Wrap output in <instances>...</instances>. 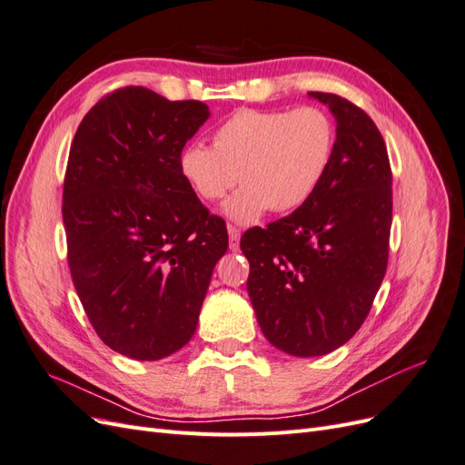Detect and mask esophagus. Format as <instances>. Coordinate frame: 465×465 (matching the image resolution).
<instances>
[{"instance_id": "obj_1", "label": "esophagus", "mask_w": 465, "mask_h": 465, "mask_svg": "<svg viewBox=\"0 0 465 465\" xmlns=\"http://www.w3.org/2000/svg\"><path fill=\"white\" fill-rule=\"evenodd\" d=\"M227 231H229V248L234 252L238 250V244H241V231L232 227V224H229Z\"/></svg>"}]
</instances>
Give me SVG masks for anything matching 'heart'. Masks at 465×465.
Here are the masks:
<instances>
[{
	"mask_svg": "<svg viewBox=\"0 0 465 465\" xmlns=\"http://www.w3.org/2000/svg\"><path fill=\"white\" fill-rule=\"evenodd\" d=\"M335 128L316 106L297 110H236L213 134V147L190 143L180 153V173L203 202H219L236 182L224 215L256 223L267 209L291 213L326 176Z\"/></svg>",
	"mask_w": 465,
	"mask_h": 465,
	"instance_id": "1",
	"label": "heart"
}]
</instances>
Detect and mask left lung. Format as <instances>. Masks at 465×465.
Returning <instances> with one entry per match:
<instances>
[{
    "label": "left lung",
    "mask_w": 465,
    "mask_h": 465,
    "mask_svg": "<svg viewBox=\"0 0 465 465\" xmlns=\"http://www.w3.org/2000/svg\"><path fill=\"white\" fill-rule=\"evenodd\" d=\"M308 96L337 124L328 173L297 211L241 241L260 328L294 357L331 353L362 326L386 273L391 227V171L376 124L347 98Z\"/></svg>",
    "instance_id": "left-lung-1"
}]
</instances>
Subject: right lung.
I'll list each match as a JSON object with an SVG mask.
<instances>
[{
    "instance_id": "1",
    "label": "right lung",
    "mask_w": 465,
    "mask_h": 465,
    "mask_svg": "<svg viewBox=\"0 0 465 465\" xmlns=\"http://www.w3.org/2000/svg\"><path fill=\"white\" fill-rule=\"evenodd\" d=\"M207 118L200 101L124 87L87 112L69 149V272L98 337L135 361L164 359L192 340L229 248L224 221L209 215L178 163Z\"/></svg>"
}]
</instances>
